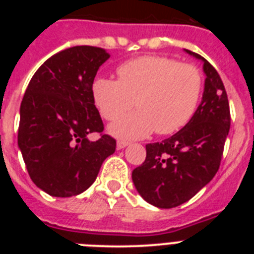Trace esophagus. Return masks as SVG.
<instances>
[{
	"label": "esophagus",
	"instance_id": "34e87169",
	"mask_svg": "<svg viewBox=\"0 0 254 254\" xmlns=\"http://www.w3.org/2000/svg\"><path fill=\"white\" fill-rule=\"evenodd\" d=\"M128 145H129V142H127V141H122V140L117 141V149L118 150L125 149V147L128 146Z\"/></svg>",
	"mask_w": 254,
	"mask_h": 254
}]
</instances>
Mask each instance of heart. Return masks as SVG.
Segmentation results:
<instances>
[{
	"mask_svg": "<svg viewBox=\"0 0 254 254\" xmlns=\"http://www.w3.org/2000/svg\"><path fill=\"white\" fill-rule=\"evenodd\" d=\"M118 80L96 78L93 98L104 120L114 121L133 104L137 111L109 126L123 140L177 132L192 118L202 93V75L196 66L161 56L129 60L117 69Z\"/></svg>",
	"mask_w": 254,
	"mask_h": 254,
	"instance_id": "1",
	"label": "heart"
}]
</instances>
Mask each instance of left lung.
Listing matches in <instances>:
<instances>
[{"instance_id":"obj_1","label":"left lung","mask_w":254,"mask_h":254,"mask_svg":"<svg viewBox=\"0 0 254 254\" xmlns=\"http://www.w3.org/2000/svg\"><path fill=\"white\" fill-rule=\"evenodd\" d=\"M186 52L203 62L201 104L181 131L161 142L147 143L146 159L132 172L141 197L159 208L187 202L214 178L230 128L228 95L219 73L203 57Z\"/></svg>"}]
</instances>
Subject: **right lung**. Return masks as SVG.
I'll use <instances>...</instances> for the list:
<instances>
[{"mask_svg":"<svg viewBox=\"0 0 254 254\" xmlns=\"http://www.w3.org/2000/svg\"><path fill=\"white\" fill-rule=\"evenodd\" d=\"M109 57L98 47L67 48L48 58L26 87L17 143L31 181L51 196L82 193L116 151L93 98L94 78ZM91 133L100 140L91 141Z\"/></svg>","mask_w":254,"mask_h":254,"instance_id":"right-lung-1","label":"right lung"}]
</instances>
